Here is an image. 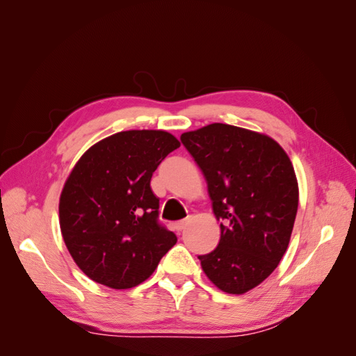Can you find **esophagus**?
I'll use <instances>...</instances> for the list:
<instances>
[{
  "instance_id": "34e87169",
  "label": "esophagus",
  "mask_w": 356,
  "mask_h": 356,
  "mask_svg": "<svg viewBox=\"0 0 356 356\" xmlns=\"http://www.w3.org/2000/svg\"><path fill=\"white\" fill-rule=\"evenodd\" d=\"M187 224H188V221L187 220H182V221H178V222H175V225H174V229L178 232V233H181L182 230H184L186 227H187Z\"/></svg>"
}]
</instances>
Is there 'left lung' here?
I'll return each instance as SVG.
<instances>
[{"mask_svg": "<svg viewBox=\"0 0 356 356\" xmlns=\"http://www.w3.org/2000/svg\"><path fill=\"white\" fill-rule=\"evenodd\" d=\"M207 179L221 221L215 250L199 255L224 293L243 294L272 275L293 233L298 184L289 157L270 136L224 123L181 135Z\"/></svg>", "mask_w": 356, "mask_h": 356, "instance_id": "1", "label": "left lung"}]
</instances>
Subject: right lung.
<instances>
[{"label": "right lung", "instance_id": "right-lung-1", "mask_svg": "<svg viewBox=\"0 0 356 356\" xmlns=\"http://www.w3.org/2000/svg\"><path fill=\"white\" fill-rule=\"evenodd\" d=\"M179 141L165 131L118 132L92 145L63 186L59 224L71 257L92 281L114 289L153 275L177 243L159 222L153 172Z\"/></svg>", "mask_w": 356, "mask_h": 356}]
</instances>
